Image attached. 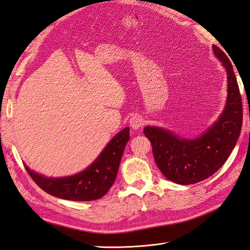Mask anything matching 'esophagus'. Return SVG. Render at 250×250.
Instances as JSON below:
<instances>
[{
    "mask_svg": "<svg viewBox=\"0 0 250 250\" xmlns=\"http://www.w3.org/2000/svg\"><path fill=\"white\" fill-rule=\"evenodd\" d=\"M129 123H130V126L132 129L138 130L144 125V121L140 116H133V117H131Z\"/></svg>",
    "mask_w": 250,
    "mask_h": 250,
    "instance_id": "34e87169",
    "label": "esophagus"
}]
</instances>
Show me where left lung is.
Returning <instances> with one entry per match:
<instances>
[{
    "label": "left lung",
    "mask_w": 250,
    "mask_h": 250,
    "mask_svg": "<svg viewBox=\"0 0 250 250\" xmlns=\"http://www.w3.org/2000/svg\"><path fill=\"white\" fill-rule=\"evenodd\" d=\"M213 52L228 75L226 103L216 122L195 139L178 137L163 127L144 128L158 169L178 185H193L213 175L228 161L241 132L243 108L236 75L225 53L216 46Z\"/></svg>",
    "instance_id": "8db88e82"
}]
</instances>
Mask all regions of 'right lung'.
I'll return each mask as SVG.
<instances>
[{
  "mask_svg": "<svg viewBox=\"0 0 250 250\" xmlns=\"http://www.w3.org/2000/svg\"><path fill=\"white\" fill-rule=\"evenodd\" d=\"M129 139V127H125L109 141L85 170L71 176L47 177L30 170L26 165L25 168L36 185L52 196L73 201L96 200L103 197L115 183Z\"/></svg>",
  "mask_w": 250,
  "mask_h": 250,
  "instance_id": "obj_1",
  "label": "right lung"
}]
</instances>
